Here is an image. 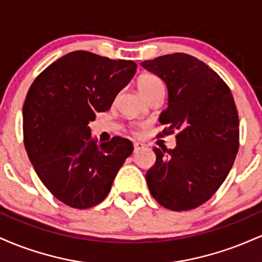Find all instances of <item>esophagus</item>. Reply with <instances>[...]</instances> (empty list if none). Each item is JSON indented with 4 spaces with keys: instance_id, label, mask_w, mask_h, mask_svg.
I'll use <instances>...</instances> for the list:
<instances>
[{
    "instance_id": "1",
    "label": "esophagus",
    "mask_w": 262,
    "mask_h": 262,
    "mask_svg": "<svg viewBox=\"0 0 262 262\" xmlns=\"http://www.w3.org/2000/svg\"><path fill=\"white\" fill-rule=\"evenodd\" d=\"M143 148H144V144L137 143V141H135V143H134V152H137L138 150H140V149H143Z\"/></svg>"
}]
</instances>
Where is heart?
Returning a JSON list of instances; mask_svg holds the SVG:
<instances>
[{
    "label": "heart",
    "instance_id": "1",
    "mask_svg": "<svg viewBox=\"0 0 262 262\" xmlns=\"http://www.w3.org/2000/svg\"><path fill=\"white\" fill-rule=\"evenodd\" d=\"M137 86L139 90L141 96L148 95L149 92L155 91L158 89H164V83L159 77L154 76V75L150 74H144L141 76L138 77L137 80Z\"/></svg>",
    "mask_w": 262,
    "mask_h": 262
}]
</instances>
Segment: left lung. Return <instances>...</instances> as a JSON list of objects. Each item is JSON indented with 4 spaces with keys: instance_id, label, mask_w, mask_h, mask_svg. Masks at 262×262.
Here are the masks:
<instances>
[{
    "instance_id": "left-lung-1",
    "label": "left lung",
    "mask_w": 262,
    "mask_h": 262,
    "mask_svg": "<svg viewBox=\"0 0 262 262\" xmlns=\"http://www.w3.org/2000/svg\"><path fill=\"white\" fill-rule=\"evenodd\" d=\"M164 81L167 108L160 114L166 133L179 130L173 149L154 148L146 172L151 196L171 210L203 204L227 179L239 149V118L229 87L203 61L183 53L140 64Z\"/></svg>"
}]
</instances>
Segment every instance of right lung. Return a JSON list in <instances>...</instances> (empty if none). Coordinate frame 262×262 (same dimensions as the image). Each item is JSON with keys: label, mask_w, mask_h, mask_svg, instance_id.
Segmentation results:
<instances>
[{"label": "right lung", "mask_w": 262, "mask_h": 262, "mask_svg": "<svg viewBox=\"0 0 262 262\" xmlns=\"http://www.w3.org/2000/svg\"><path fill=\"white\" fill-rule=\"evenodd\" d=\"M135 71L133 60L77 50L32 83L22 111L25 146L40 181L62 203L85 209L102 202L133 152L124 138L97 144L89 123L110 110Z\"/></svg>", "instance_id": "right-lung-1"}]
</instances>
